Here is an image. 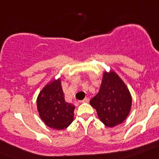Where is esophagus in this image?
Here are the masks:
<instances>
[{"mask_svg": "<svg viewBox=\"0 0 159 159\" xmlns=\"http://www.w3.org/2000/svg\"><path fill=\"white\" fill-rule=\"evenodd\" d=\"M89 101H90V98H89V97H86V98L81 101V102H88Z\"/></svg>", "mask_w": 159, "mask_h": 159, "instance_id": "1", "label": "esophagus"}]
</instances>
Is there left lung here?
Segmentation results:
<instances>
[{
    "instance_id": "1",
    "label": "left lung",
    "mask_w": 159,
    "mask_h": 159,
    "mask_svg": "<svg viewBox=\"0 0 159 159\" xmlns=\"http://www.w3.org/2000/svg\"><path fill=\"white\" fill-rule=\"evenodd\" d=\"M101 121L109 128L122 123L129 115L132 98L128 88L115 71L103 73L98 93L90 101Z\"/></svg>"
}]
</instances>
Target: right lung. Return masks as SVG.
I'll list each match as a JSON object with an SVG mask.
<instances>
[{"label": "right lung", "instance_id": "add662e5", "mask_svg": "<svg viewBox=\"0 0 159 159\" xmlns=\"http://www.w3.org/2000/svg\"><path fill=\"white\" fill-rule=\"evenodd\" d=\"M37 107L41 120L51 128L63 130L73 121L75 107L66 102L60 78L53 80L41 90Z\"/></svg>", "mask_w": 159, "mask_h": 159}]
</instances>
